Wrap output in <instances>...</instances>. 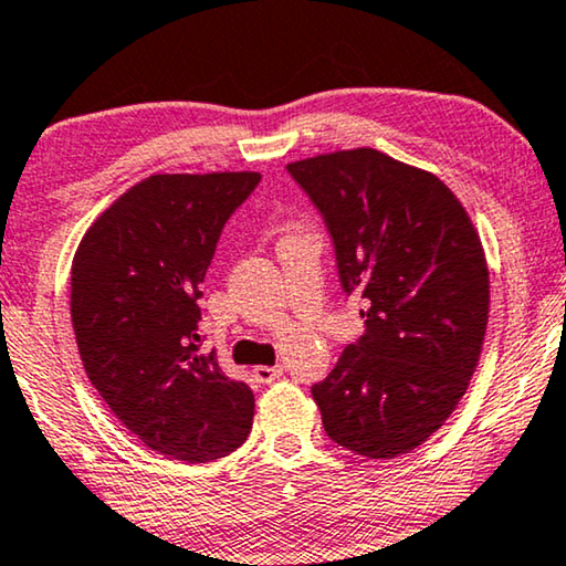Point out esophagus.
<instances>
[{
  "label": "esophagus",
  "mask_w": 566,
  "mask_h": 566,
  "mask_svg": "<svg viewBox=\"0 0 566 566\" xmlns=\"http://www.w3.org/2000/svg\"><path fill=\"white\" fill-rule=\"evenodd\" d=\"M282 374H284V366H280V364H276V366H264V364L253 366V379H256L259 385H272V381L280 379Z\"/></svg>",
  "instance_id": "34e87169"
}]
</instances>
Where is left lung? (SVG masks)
Wrapping results in <instances>:
<instances>
[{"label": "left lung", "mask_w": 566, "mask_h": 566, "mask_svg": "<svg viewBox=\"0 0 566 566\" xmlns=\"http://www.w3.org/2000/svg\"><path fill=\"white\" fill-rule=\"evenodd\" d=\"M321 210L366 333L313 385L323 428L366 459L431 439L480 364L490 272L464 205L431 171L374 148L286 164Z\"/></svg>", "instance_id": "1"}]
</instances>
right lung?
I'll list each match as a JSON object with an SVG mask.
<instances>
[{
    "instance_id": "add662e5",
    "label": "right lung",
    "mask_w": 566,
    "mask_h": 566,
    "mask_svg": "<svg viewBox=\"0 0 566 566\" xmlns=\"http://www.w3.org/2000/svg\"><path fill=\"white\" fill-rule=\"evenodd\" d=\"M256 171L154 174L107 207L71 264V323L86 377L125 428L181 461L228 457L253 392L200 352L202 282Z\"/></svg>"
}]
</instances>
